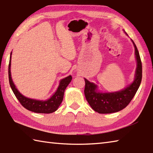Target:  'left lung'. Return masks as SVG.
I'll use <instances>...</instances> for the list:
<instances>
[{
	"label": "left lung",
	"mask_w": 153,
	"mask_h": 153,
	"mask_svg": "<svg viewBox=\"0 0 153 153\" xmlns=\"http://www.w3.org/2000/svg\"><path fill=\"white\" fill-rule=\"evenodd\" d=\"M131 40L134 47L137 59L135 77L131 84L119 91L100 93L97 91L96 85L85 78V96L89 105L95 111L102 114L118 112L129 104L138 90L142 79V63L136 45L133 40Z\"/></svg>",
	"instance_id": "8db88e82"
}]
</instances>
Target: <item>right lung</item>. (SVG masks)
<instances>
[{"mask_svg": "<svg viewBox=\"0 0 153 153\" xmlns=\"http://www.w3.org/2000/svg\"><path fill=\"white\" fill-rule=\"evenodd\" d=\"M11 55L12 52L10 53V61H9L8 64L9 83H10L12 90H13L15 96L18 99V100L19 101L21 105L26 109L34 113H51L56 111L62 102L65 89L71 81V79H72L71 76H69L60 81L58 89L54 93V94L48 100L45 101H40L34 100V99L26 97L23 95L21 94L19 90L16 88V86L14 84L13 79H12L10 73Z\"/></svg>", "mask_w": 153, "mask_h": 153, "instance_id": "right-lung-1", "label": "right lung"}]
</instances>
